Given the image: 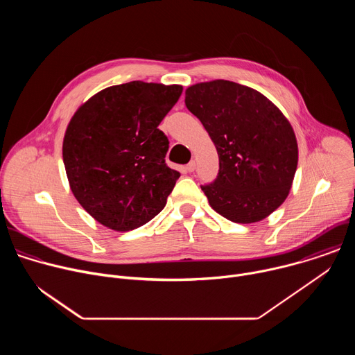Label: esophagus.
<instances>
[{"instance_id": "34e87169", "label": "esophagus", "mask_w": 355, "mask_h": 355, "mask_svg": "<svg viewBox=\"0 0 355 355\" xmlns=\"http://www.w3.org/2000/svg\"><path fill=\"white\" fill-rule=\"evenodd\" d=\"M185 170L188 171V173H192L193 170H195V162L192 160V162H189L188 164H187V167H185Z\"/></svg>"}]
</instances>
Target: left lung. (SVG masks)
Wrapping results in <instances>:
<instances>
[{
  "mask_svg": "<svg viewBox=\"0 0 355 355\" xmlns=\"http://www.w3.org/2000/svg\"><path fill=\"white\" fill-rule=\"evenodd\" d=\"M185 105L218 150L219 173L200 185L212 209L234 223H254L281 207L295 177L297 143L271 101L250 87L215 80L187 88Z\"/></svg>",
  "mask_w": 355,
  "mask_h": 355,
  "instance_id": "8db88e82",
  "label": "left lung"
}]
</instances>
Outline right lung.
I'll return each mask as SVG.
<instances>
[{
  "label": "right lung",
  "mask_w": 355,
  "mask_h": 355,
  "mask_svg": "<svg viewBox=\"0 0 355 355\" xmlns=\"http://www.w3.org/2000/svg\"><path fill=\"white\" fill-rule=\"evenodd\" d=\"M181 85L130 81L95 94L71 118L63 162L80 205L99 223L128 232L159 215L180 173L166 164L160 122Z\"/></svg>",
  "instance_id": "obj_1"
}]
</instances>
